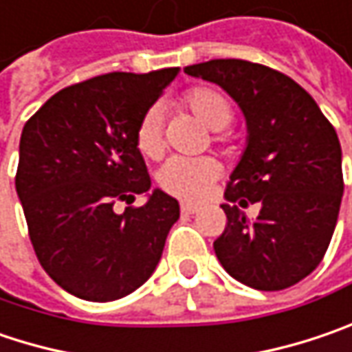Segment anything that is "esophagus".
<instances>
[{
    "label": "esophagus",
    "instance_id": "1",
    "mask_svg": "<svg viewBox=\"0 0 352 352\" xmlns=\"http://www.w3.org/2000/svg\"><path fill=\"white\" fill-rule=\"evenodd\" d=\"M197 211H199V207H197V205H191V203H181V213H183V215H195Z\"/></svg>",
    "mask_w": 352,
    "mask_h": 352
}]
</instances>
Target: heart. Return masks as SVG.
<instances>
[{
    "instance_id": "obj_1",
    "label": "heart",
    "mask_w": 352,
    "mask_h": 352,
    "mask_svg": "<svg viewBox=\"0 0 352 352\" xmlns=\"http://www.w3.org/2000/svg\"><path fill=\"white\" fill-rule=\"evenodd\" d=\"M181 105L199 119L207 129L217 131L213 139L219 143L229 141V133L221 131L231 125L233 121V105L229 97L221 94L215 87L199 85L189 89L181 97ZM135 145L139 153L149 159H155L163 151V131H161V113L153 107L141 117L137 131H135ZM221 175V163L213 157H171L159 169L157 181L159 187L169 195L197 201L207 193L209 185Z\"/></svg>"
}]
</instances>
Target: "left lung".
<instances>
[{
  "mask_svg": "<svg viewBox=\"0 0 352 352\" xmlns=\"http://www.w3.org/2000/svg\"><path fill=\"white\" fill-rule=\"evenodd\" d=\"M217 83L247 121V147L227 183V225L213 243L223 269L258 291H280L324 257L342 199L341 143L315 99L285 73L243 59L185 67ZM257 204L251 221L242 213Z\"/></svg>",
  "mask_w": 352,
  "mask_h": 352,
  "instance_id": "8db88e82",
  "label": "left lung"
}]
</instances>
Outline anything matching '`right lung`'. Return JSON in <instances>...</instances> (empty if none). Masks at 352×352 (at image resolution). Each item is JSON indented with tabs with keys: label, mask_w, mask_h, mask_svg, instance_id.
<instances>
[{
	"label": "right lung",
	"mask_w": 352,
	"mask_h": 352,
	"mask_svg": "<svg viewBox=\"0 0 352 352\" xmlns=\"http://www.w3.org/2000/svg\"><path fill=\"white\" fill-rule=\"evenodd\" d=\"M177 73L115 72L69 85L21 131L15 189L33 251L79 299L107 302L139 289L179 219L177 199L161 189L143 207L115 213L119 201L151 189L135 131Z\"/></svg>",
	"instance_id": "add662e5"
}]
</instances>
